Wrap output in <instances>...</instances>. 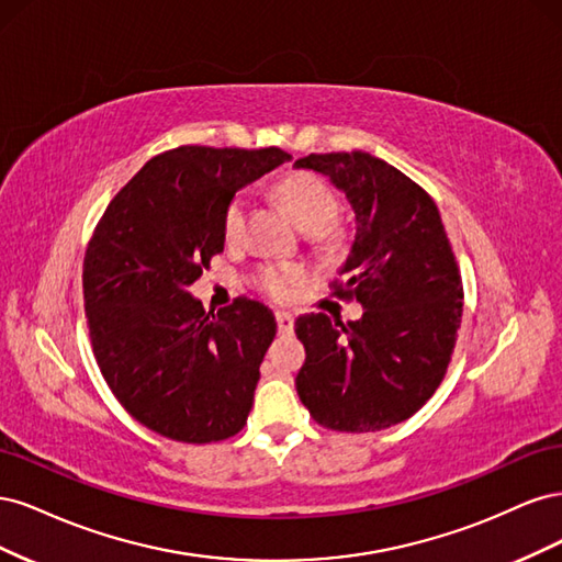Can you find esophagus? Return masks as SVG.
I'll return each instance as SVG.
<instances>
[{
	"label": "esophagus",
	"mask_w": 562,
	"mask_h": 562,
	"mask_svg": "<svg viewBox=\"0 0 562 562\" xmlns=\"http://www.w3.org/2000/svg\"><path fill=\"white\" fill-rule=\"evenodd\" d=\"M277 323H279V330H281V333H285V335H291V333H293V326H295V318H293V314H288V312H277Z\"/></svg>",
	"instance_id": "obj_1"
}]
</instances>
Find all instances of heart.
I'll use <instances>...</instances> for the list:
<instances>
[{"mask_svg": "<svg viewBox=\"0 0 562 562\" xmlns=\"http://www.w3.org/2000/svg\"><path fill=\"white\" fill-rule=\"evenodd\" d=\"M277 194L285 211L291 213L295 225L310 234V241L318 246H335L339 232L333 220L339 213V201L330 184L314 173H295L288 176L277 184ZM248 220V194H234L223 213V236L227 244L244 239ZM255 283L271 300L285 302L295 295L297 288L304 283V269L288 262L262 265L255 274Z\"/></svg>", "mask_w": 562, "mask_h": 562, "instance_id": "b5f03b06", "label": "heart"}]
</instances>
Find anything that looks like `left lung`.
<instances>
[{"label":"left lung","mask_w":562,"mask_h":562,"mask_svg":"<svg viewBox=\"0 0 562 562\" xmlns=\"http://www.w3.org/2000/svg\"><path fill=\"white\" fill-rule=\"evenodd\" d=\"M328 176L356 215V236L333 295L363 304L359 321H295L307 351L295 386L321 427L368 434L413 417L443 382L464 288L434 199L368 151L295 161Z\"/></svg>","instance_id":"8db88e82"}]
</instances>
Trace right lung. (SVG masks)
Segmentation results:
<instances>
[{"mask_svg":"<svg viewBox=\"0 0 562 562\" xmlns=\"http://www.w3.org/2000/svg\"><path fill=\"white\" fill-rule=\"evenodd\" d=\"M288 159L279 147L168 149L95 225L81 277L91 347L112 394L143 427L199 446L244 429L274 314L246 297L206 314L187 288L225 248L229 199Z\"/></svg>","mask_w":562,"mask_h":562,"instance_id":"obj_1","label":"right lung"}]
</instances>
